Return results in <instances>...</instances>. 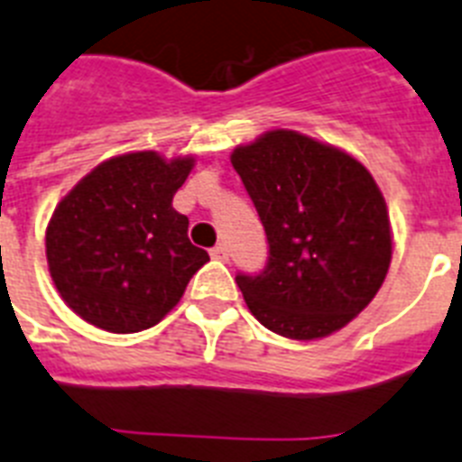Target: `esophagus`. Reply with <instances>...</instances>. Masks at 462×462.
I'll return each mask as SVG.
<instances>
[{
	"label": "esophagus",
	"instance_id": "34e87169",
	"mask_svg": "<svg viewBox=\"0 0 462 462\" xmlns=\"http://www.w3.org/2000/svg\"><path fill=\"white\" fill-rule=\"evenodd\" d=\"M211 256L218 258V261H227L230 258V249H227V244H216L211 249Z\"/></svg>",
	"mask_w": 462,
	"mask_h": 462
}]
</instances>
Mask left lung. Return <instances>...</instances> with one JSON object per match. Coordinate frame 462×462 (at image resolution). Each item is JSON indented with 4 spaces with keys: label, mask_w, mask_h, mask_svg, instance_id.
<instances>
[{
    "label": "left lung",
    "mask_w": 462,
    "mask_h": 462,
    "mask_svg": "<svg viewBox=\"0 0 462 462\" xmlns=\"http://www.w3.org/2000/svg\"><path fill=\"white\" fill-rule=\"evenodd\" d=\"M268 237V263L237 284L263 328L328 337L354 320L387 277L392 227L380 187L337 146L270 130L230 156Z\"/></svg>",
    "instance_id": "8db88e82"
}]
</instances>
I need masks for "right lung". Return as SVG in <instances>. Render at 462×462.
<instances>
[{"instance_id": "right-lung-1", "label": "right lung", "mask_w": 462, "mask_h": 462, "mask_svg": "<svg viewBox=\"0 0 462 462\" xmlns=\"http://www.w3.org/2000/svg\"><path fill=\"white\" fill-rule=\"evenodd\" d=\"M192 156L133 152L88 172L54 208L47 263L61 299L95 328L130 335L175 309L208 254L187 237L172 197Z\"/></svg>"}]
</instances>
